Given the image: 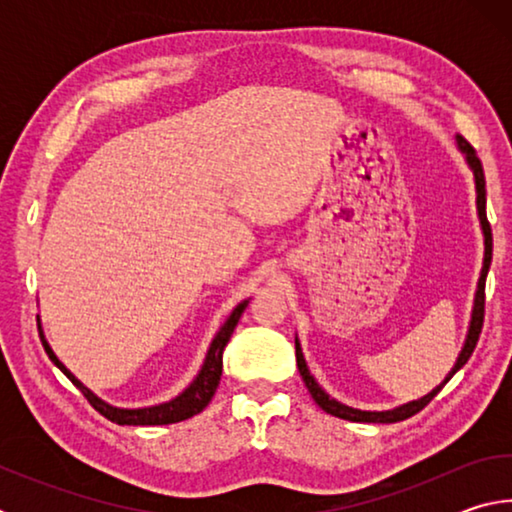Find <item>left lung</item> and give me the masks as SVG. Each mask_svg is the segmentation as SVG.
I'll return each mask as SVG.
<instances>
[{"instance_id": "obj_1", "label": "left lung", "mask_w": 512, "mask_h": 512, "mask_svg": "<svg viewBox=\"0 0 512 512\" xmlns=\"http://www.w3.org/2000/svg\"><path fill=\"white\" fill-rule=\"evenodd\" d=\"M456 146L458 151L463 153V158L467 162V167H470L472 176H474V189H476V214H479V223H481V232H483V266H481V275H479V282H476V291H474V302H472V314H470V325H467V334H465V341H463V348L458 352V357L454 361L452 370L447 372L445 379L440 381V384L433 388L431 393L422 395L420 400H413V402H406L395 406V409H388V411H361V409H352L348 404H341L339 400H334V397H329L323 386L318 384L316 377L309 372V366L305 361V354H302V345L300 339L296 334V361H298V370L302 375V381H305V386L309 388L311 397H314V402L329 415H336V418H343V420H350V422H400L411 418L418 411H422L424 406H427L433 397L438 395L440 388H443L449 379H452L458 370H461L467 359L472 357V352L476 348V341H479V334H481V327H483V305H485V277H488V268L492 262V230H490V223H488V216H485V176H483V167H481V160L476 158V151L472 149L470 144L465 142V137L456 135Z\"/></svg>"}]
</instances>
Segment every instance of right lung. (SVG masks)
Returning a JSON list of instances; mask_svg holds the SVG:
<instances>
[{
	"instance_id": "obj_1",
	"label": "right lung",
	"mask_w": 512,
	"mask_h": 512,
	"mask_svg": "<svg viewBox=\"0 0 512 512\" xmlns=\"http://www.w3.org/2000/svg\"><path fill=\"white\" fill-rule=\"evenodd\" d=\"M250 298L241 300L239 305L230 311V316L225 318V323L219 327V332L214 334V339L207 348V354L203 359L201 370L196 372V377L189 381V384L180 391L176 397H171L167 402L153 404V406H137V409H124V406H115L106 400H101L97 393H92L88 386L83 384L81 379H76V375L69 370L63 361L56 357V352L51 350V345L45 336V329H42L40 316H38V329H40V341L45 345V352L49 354V359L54 366L63 372V375L72 381V384L79 388V391L88 397V402L97 409L101 415H106L108 420L117 422V424H171V422H180L192 418V415L201 413L207 404H210L212 395L216 393V386L221 381V372H223V350L228 345L232 332L239 323L241 314L248 307Z\"/></svg>"
}]
</instances>
